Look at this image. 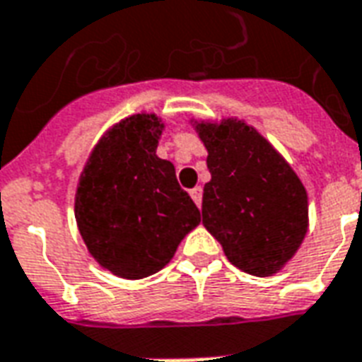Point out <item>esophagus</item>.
Returning a JSON list of instances; mask_svg holds the SVG:
<instances>
[{
	"label": "esophagus",
	"mask_w": 362,
	"mask_h": 362,
	"mask_svg": "<svg viewBox=\"0 0 362 362\" xmlns=\"http://www.w3.org/2000/svg\"><path fill=\"white\" fill-rule=\"evenodd\" d=\"M189 195H192V199L195 202L197 207H202V199H203V189L199 186H195L194 189H189Z\"/></svg>",
	"instance_id": "obj_1"
}]
</instances>
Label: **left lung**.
<instances>
[{
  "label": "left lung",
  "instance_id": "left-lung-1",
  "mask_svg": "<svg viewBox=\"0 0 362 362\" xmlns=\"http://www.w3.org/2000/svg\"><path fill=\"white\" fill-rule=\"evenodd\" d=\"M207 147L203 226L234 267L272 276L303 242L309 202L303 182L267 138L238 119L195 122Z\"/></svg>",
  "mask_w": 362,
  "mask_h": 362
}]
</instances>
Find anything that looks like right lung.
I'll list each match as a JSON object with an SVG mask.
<instances>
[{"label": "right lung", "mask_w": 362, "mask_h": 362, "mask_svg": "<svg viewBox=\"0 0 362 362\" xmlns=\"http://www.w3.org/2000/svg\"><path fill=\"white\" fill-rule=\"evenodd\" d=\"M163 120L138 113L109 128L80 174L74 216L90 255L115 276L159 272L202 222L170 160L157 157Z\"/></svg>", "instance_id": "right-lung-1"}]
</instances>
